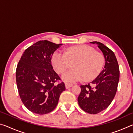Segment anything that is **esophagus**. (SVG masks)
<instances>
[{
  "label": "esophagus",
  "mask_w": 133,
  "mask_h": 133,
  "mask_svg": "<svg viewBox=\"0 0 133 133\" xmlns=\"http://www.w3.org/2000/svg\"><path fill=\"white\" fill-rule=\"evenodd\" d=\"M65 86H66V89H67L70 88V87H71L73 86V84H68V83H66V84H65Z\"/></svg>",
  "instance_id": "34e87169"
}]
</instances>
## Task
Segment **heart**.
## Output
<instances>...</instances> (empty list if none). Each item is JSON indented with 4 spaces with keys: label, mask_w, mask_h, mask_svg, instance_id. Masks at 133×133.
I'll return each mask as SVG.
<instances>
[{
    "label": "heart",
    "mask_w": 133,
    "mask_h": 133,
    "mask_svg": "<svg viewBox=\"0 0 133 133\" xmlns=\"http://www.w3.org/2000/svg\"><path fill=\"white\" fill-rule=\"evenodd\" d=\"M51 63L57 73L63 74L62 79L66 83H75L82 79L90 81L97 77L104 66V57L102 53L96 51L91 47L87 45L73 46L66 52L57 50L51 56Z\"/></svg>",
    "instance_id": "b5f03b06"
}]
</instances>
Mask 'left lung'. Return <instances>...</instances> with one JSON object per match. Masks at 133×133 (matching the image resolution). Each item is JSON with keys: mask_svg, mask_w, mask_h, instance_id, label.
<instances>
[{"mask_svg": "<svg viewBox=\"0 0 133 133\" xmlns=\"http://www.w3.org/2000/svg\"><path fill=\"white\" fill-rule=\"evenodd\" d=\"M90 43L96 44L102 51L105 65L99 75L90 83L80 85L78 103L84 111L95 114L106 109L115 97L120 71L113 51L100 42H92Z\"/></svg>", "mask_w": 133, "mask_h": 133, "instance_id": "8db88e82", "label": "left lung"}]
</instances>
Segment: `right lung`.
<instances>
[{"mask_svg":"<svg viewBox=\"0 0 133 133\" xmlns=\"http://www.w3.org/2000/svg\"><path fill=\"white\" fill-rule=\"evenodd\" d=\"M63 44L40 40L26 49L18 63L16 78L19 96L30 111L45 114L57 106L66 90L64 83L53 69L51 56Z\"/></svg>","mask_w":133,"mask_h":133,"instance_id":"right-lung-1","label":"right lung"}]
</instances>
